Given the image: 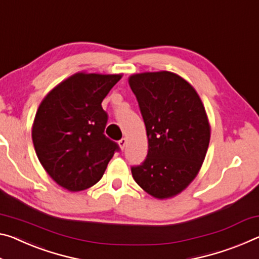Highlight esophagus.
<instances>
[{"mask_svg":"<svg viewBox=\"0 0 259 259\" xmlns=\"http://www.w3.org/2000/svg\"><path fill=\"white\" fill-rule=\"evenodd\" d=\"M126 143H128V141H126V138H122L120 142H118V145H120L121 150H124L125 146H126Z\"/></svg>","mask_w":259,"mask_h":259,"instance_id":"34e87169","label":"esophagus"}]
</instances>
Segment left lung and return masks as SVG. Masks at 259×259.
Segmentation results:
<instances>
[{
  "label": "left lung",
  "mask_w": 259,
  "mask_h": 259,
  "mask_svg": "<svg viewBox=\"0 0 259 259\" xmlns=\"http://www.w3.org/2000/svg\"><path fill=\"white\" fill-rule=\"evenodd\" d=\"M129 85L149 139L145 160L131 167L133 178L149 195L170 198L192 182L206 155L211 129L204 105L174 72L135 73Z\"/></svg>",
  "instance_id": "obj_1"
}]
</instances>
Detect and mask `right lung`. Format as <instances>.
<instances>
[{"instance_id": "right-lung-1", "label": "right lung", "mask_w": 259, "mask_h": 259, "mask_svg": "<svg viewBox=\"0 0 259 259\" xmlns=\"http://www.w3.org/2000/svg\"><path fill=\"white\" fill-rule=\"evenodd\" d=\"M122 75L78 72L61 81L36 110L32 141L48 175L69 191H81L104 175L116 143L105 136L101 102Z\"/></svg>"}]
</instances>
